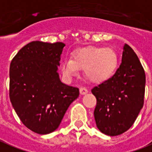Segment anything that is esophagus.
Here are the masks:
<instances>
[{"mask_svg": "<svg viewBox=\"0 0 152 152\" xmlns=\"http://www.w3.org/2000/svg\"><path fill=\"white\" fill-rule=\"evenodd\" d=\"M79 91H80L81 95H86L87 93H88V90L87 88H85V87H81Z\"/></svg>", "mask_w": 152, "mask_h": 152, "instance_id": "esophagus-1", "label": "esophagus"}]
</instances>
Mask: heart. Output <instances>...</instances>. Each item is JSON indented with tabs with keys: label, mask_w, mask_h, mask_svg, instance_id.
<instances>
[{
	"label": "heart",
	"mask_w": 152,
	"mask_h": 152,
	"mask_svg": "<svg viewBox=\"0 0 152 152\" xmlns=\"http://www.w3.org/2000/svg\"><path fill=\"white\" fill-rule=\"evenodd\" d=\"M117 54L112 48L87 47L73 54V59L63 61L61 69L64 75L71 77L78 69H84L87 79L93 83L107 80L113 75L117 65Z\"/></svg>",
	"instance_id": "b5f03b06"
}]
</instances>
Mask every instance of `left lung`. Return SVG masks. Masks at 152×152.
Listing matches in <instances>:
<instances>
[{"label": "left lung", "instance_id": "1", "mask_svg": "<svg viewBox=\"0 0 152 152\" xmlns=\"http://www.w3.org/2000/svg\"><path fill=\"white\" fill-rule=\"evenodd\" d=\"M145 83L141 62L126 44L121 63L113 76L91 90L97 100L94 117L100 132L117 136L133 126L143 106Z\"/></svg>", "mask_w": 152, "mask_h": 152}]
</instances>
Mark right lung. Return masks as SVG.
I'll use <instances>...</instances> for the list:
<instances>
[{
	"mask_svg": "<svg viewBox=\"0 0 152 152\" xmlns=\"http://www.w3.org/2000/svg\"><path fill=\"white\" fill-rule=\"evenodd\" d=\"M65 45L32 41L10 63L12 106L25 126L39 134L56 130L69 106L79 96L78 88L60 80L57 70Z\"/></svg>",
	"mask_w": 152,
	"mask_h": 152,
	"instance_id": "add662e5",
	"label": "right lung"
}]
</instances>
